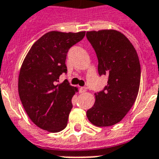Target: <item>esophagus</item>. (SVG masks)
Wrapping results in <instances>:
<instances>
[{
  "label": "esophagus",
  "mask_w": 159,
  "mask_h": 159,
  "mask_svg": "<svg viewBox=\"0 0 159 159\" xmlns=\"http://www.w3.org/2000/svg\"><path fill=\"white\" fill-rule=\"evenodd\" d=\"M86 91V87H80V93H85Z\"/></svg>",
  "instance_id": "obj_1"
}]
</instances>
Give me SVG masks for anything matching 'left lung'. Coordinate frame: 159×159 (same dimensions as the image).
<instances>
[{
	"label": "left lung",
	"mask_w": 159,
	"mask_h": 159,
	"mask_svg": "<svg viewBox=\"0 0 159 159\" xmlns=\"http://www.w3.org/2000/svg\"><path fill=\"white\" fill-rule=\"evenodd\" d=\"M86 37L97 55L99 74L109 77L104 90L95 94V104L86 116L96 126H113L122 121L136 100L140 60L133 45L118 31H91Z\"/></svg>",
	"instance_id": "8db88e82"
}]
</instances>
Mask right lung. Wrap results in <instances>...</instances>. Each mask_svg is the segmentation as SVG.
I'll list each match as a JSON object with an SVG mask.
<instances>
[{
  "instance_id": "right-lung-1",
  "label": "right lung",
  "mask_w": 159,
  "mask_h": 159,
  "mask_svg": "<svg viewBox=\"0 0 159 159\" xmlns=\"http://www.w3.org/2000/svg\"><path fill=\"white\" fill-rule=\"evenodd\" d=\"M86 32L51 31L33 44L22 64L18 89L22 104L29 118L38 127L59 132L68 124L73 108L72 98L77 91L59 76L67 73L65 64L70 47L85 37Z\"/></svg>"
}]
</instances>
